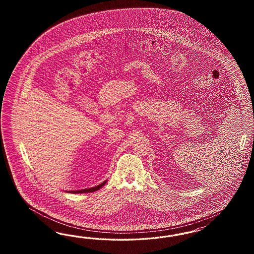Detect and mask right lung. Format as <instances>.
Masks as SVG:
<instances>
[{"label": "right lung", "mask_w": 254, "mask_h": 254, "mask_svg": "<svg viewBox=\"0 0 254 254\" xmlns=\"http://www.w3.org/2000/svg\"><path fill=\"white\" fill-rule=\"evenodd\" d=\"M106 183H107V180L104 181L103 183H101L100 185L94 186V187H91V188H85V189H81V190H76V191H68V192H72V193H85V192H95V191H97V190H100V188H101L102 186H104Z\"/></svg>", "instance_id": "add662e5"}]
</instances>
